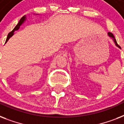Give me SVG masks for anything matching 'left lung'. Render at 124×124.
I'll return each instance as SVG.
<instances>
[{"label": "left lung", "mask_w": 124, "mask_h": 124, "mask_svg": "<svg viewBox=\"0 0 124 124\" xmlns=\"http://www.w3.org/2000/svg\"><path fill=\"white\" fill-rule=\"evenodd\" d=\"M108 35L110 37L112 38V39H113V40L114 42L115 43V45H116V46L118 47H120V48H121V47H120V46L119 45H118V44H117V42H116V40L115 39V37H114L113 34L112 33H110V32H109V33H108Z\"/></svg>", "instance_id": "8db88e82"}]
</instances>
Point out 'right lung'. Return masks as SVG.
Segmentation results:
<instances>
[{"label":"right lung","mask_w":124,"mask_h":124,"mask_svg":"<svg viewBox=\"0 0 124 124\" xmlns=\"http://www.w3.org/2000/svg\"><path fill=\"white\" fill-rule=\"evenodd\" d=\"M25 18H26V16H22V18H21V19H20V21H19V22H18V24H17V25H16V26H15V28L14 29H13V30L12 31H11L9 33L8 35V37H7V39H6V42L8 41V40H9V38H10L11 37V36H12L13 35L15 31H16V30H18V29H19V28H20V26H21V25H22V23H23L24 20H25Z\"/></svg>","instance_id":"right-lung-1"}]
</instances>
